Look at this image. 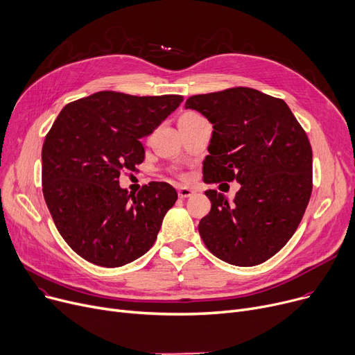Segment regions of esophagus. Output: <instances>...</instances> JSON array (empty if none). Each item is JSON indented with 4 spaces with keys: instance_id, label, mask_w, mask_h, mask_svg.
I'll return each mask as SVG.
<instances>
[{
    "instance_id": "1",
    "label": "esophagus",
    "mask_w": 355,
    "mask_h": 355,
    "mask_svg": "<svg viewBox=\"0 0 355 355\" xmlns=\"http://www.w3.org/2000/svg\"><path fill=\"white\" fill-rule=\"evenodd\" d=\"M193 193H195V191H193V189H191V187H187V186H180L179 189H178V195H179V198H180V199L191 198Z\"/></svg>"
}]
</instances>
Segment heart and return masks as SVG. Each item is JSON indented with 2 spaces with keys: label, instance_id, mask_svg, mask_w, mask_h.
Returning <instances> with one entry per match:
<instances>
[{
  "label": "heart",
  "instance_id": "b5f03b06",
  "mask_svg": "<svg viewBox=\"0 0 355 355\" xmlns=\"http://www.w3.org/2000/svg\"><path fill=\"white\" fill-rule=\"evenodd\" d=\"M186 114H189V116H198V114H195V113H186Z\"/></svg>",
  "mask_w": 355,
  "mask_h": 355
}]
</instances>
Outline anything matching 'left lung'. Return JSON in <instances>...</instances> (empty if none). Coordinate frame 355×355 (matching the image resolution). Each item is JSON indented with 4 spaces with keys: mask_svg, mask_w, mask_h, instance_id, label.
Returning <instances> with one entry per match:
<instances>
[{
    "mask_svg": "<svg viewBox=\"0 0 355 355\" xmlns=\"http://www.w3.org/2000/svg\"><path fill=\"white\" fill-rule=\"evenodd\" d=\"M186 109L214 124L206 183H241L232 202L206 191L212 207L199 222L206 248L236 266L274 257L291 239L312 192V149L288 104L255 89L192 96Z\"/></svg>",
    "mask_w": 355,
    "mask_h": 355,
    "instance_id": "8db88e82",
    "label": "left lung"
}]
</instances>
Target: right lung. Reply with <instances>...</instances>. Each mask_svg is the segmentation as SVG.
<instances>
[{
    "label": "right lung",
    "instance_id": "1",
    "mask_svg": "<svg viewBox=\"0 0 355 355\" xmlns=\"http://www.w3.org/2000/svg\"><path fill=\"white\" fill-rule=\"evenodd\" d=\"M183 101L182 96L137 97L98 92L60 112L46 136L43 193L69 246L106 268L140 258L155 243L162 220L178 199L175 187L150 182L121 189V171L144 160L140 139L149 136Z\"/></svg>",
    "mask_w": 355,
    "mask_h": 355
}]
</instances>
